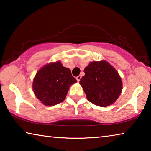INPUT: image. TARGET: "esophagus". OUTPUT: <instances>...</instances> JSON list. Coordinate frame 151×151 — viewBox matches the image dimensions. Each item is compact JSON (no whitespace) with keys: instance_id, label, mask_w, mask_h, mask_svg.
Returning a JSON list of instances; mask_svg holds the SVG:
<instances>
[{"instance_id":"obj_1","label":"esophagus","mask_w":151,"mask_h":151,"mask_svg":"<svg viewBox=\"0 0 151 151\" xmlns=\"http://www.w3.org/2000/svg\"><path fill=\"white\" fill-rule=\"evenodd\" d=\"M81 78V76L80 75H78V76H76V81H77L78 82H79Z\"/></svg>"}]
</instances>
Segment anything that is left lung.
Segmentation results:
<instances>
[{
	"label": "left lung",
	"mask_w": 151,
	"mask_h": 151,
	"mask_svg": "<svg viewBox=\"0 0 151 151\" xmlns=\"http://www.w3.org/2000/svg\"><path fill=\"white\" fill-rule=\"evenodd\" d=\"M80 84L91 103L100 107L113 104L122 91V81L118 72L105 61H93L84 70Z\"/></svg>",
	"instance_id": "8db88e82"
}]
</instances>
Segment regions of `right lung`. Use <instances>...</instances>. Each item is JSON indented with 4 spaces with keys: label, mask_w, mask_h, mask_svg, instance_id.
I'll list each match as a JSON object with an SVG mask.
<instances>
[{
    "label": "right lung",
    "mask_w": 151,
    "mask_h": 151,
    "mask_svg": "<svg viewBox=\"0 0 151 151\" xmlns=\"http://www.w3.org/2000/svg\"><path fill=\"white\" fill-rule=\"evenodd\" d=\"M76 82L70 70L57 61L44 65L37 72L33 79V89L41 103L52 106L64 101L70 86Z\"/></svg>",
    "instance_id": "right-lung-1"
}]
</instances>
